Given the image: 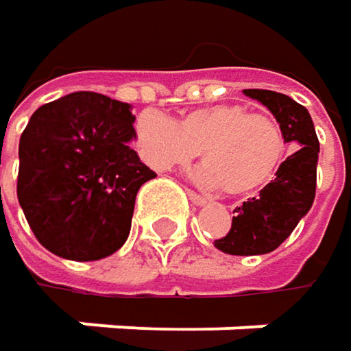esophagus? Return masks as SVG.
<instances>
[{"label":"esophagus","instance_id":"esophagus-1","mask_svg":"<svg viewBox=\"0 0 351 351\" xmlns=\"http://www.w3.org/2000/svg\"><path fill=\"white\" fill-rule=\"evenodd\" d=\"M186 195H189V199H191L195 205H205V203H207V197H203V195H199V193H195V191H191V189H186Z\"/></svg>","mask_w":351,"mask_h":351}]
</instances>
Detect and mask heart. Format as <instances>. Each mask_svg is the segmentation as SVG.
Wrapping results in <instances>:
<instances>
[{"instance_id":"obj_1","label":"heart","mask_w":351,"mask_h":351,"mask_svg":"<svg viewBox=\"0 0 351 351\" xmlns=\"http://www.w3.org/2000/svg\"><path fill=\"white\" fill-rule=\"evenodd\" d=\"M142 158L158 169L180 167L201 154L199 182L223 186L228 195H252L280 173L289 142L280 123L242 104H215L186 111L173 121L158 111H144L134 125Z\"/></svg>"}]
</instances>
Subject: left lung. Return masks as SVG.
Masks as SVG:
<instances>
[{
    "label": "left lung",
    "instance_id": "obj_1",
    "mask_svg": "<svg viewBox=\"0 0 351 351\" xmlns=\"http://www.w3.org/2000/svg\"><path fill=\"white\" fill-rule=\"evenodd\" d=\"M244 93L272 111L295 150L258 197L234 209L236 215L230 232L213 242L226 254L256 256L276 250L311 209L317 186L319 140L309 111L289 95L266 89H244Z\"/></svg>",
    "mask_w": 351,
    "mask_h": 351
}]
</instances>
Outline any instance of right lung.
Masks as SVG:
<instances>
[{
  "mask_svg": "<svg viewBox=\"0 0 351 351\" xmlns=\"http://www.w3.org/2000/svg\"><path fill=\"white\" fill-rule=\"evenodd\" d=\"M130 104L77 91L38 107L20 138L18 201L36 240L77 262L125 244L138 189L156 173L130 148Z\"/></svg>",
  "mask_w": 351,
  "mask_h": 351,
  "instance_id": "add662e5",
  "label": "right lung"
}]
</instances>
